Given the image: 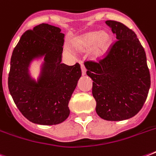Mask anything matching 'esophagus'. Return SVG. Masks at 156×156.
<instances>
[{
    "label": "esophagus",
    "mask_w": 156,
    "mask_h": 156,
    "mask_svg": "<svg viewBox=\"0 0 156 156\" xmlns=\"http://www.w3.org/2000/svg\"><path fill=\"white\" fill-rule=\"evenodd\" d=\"M81 69H82V73H83V75H85L86 72H87V69L85 68V66L83 64H81Z\"/></svg>",
    "instance_id": "34e87169"
}]
</instances>
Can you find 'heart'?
I'll return each instance as SVG.
<instances>
[{
	"mask_svg": "<svg viewBox=\"0 0 156 156\" xmlns=\"http://www.w3.org/2000/svg\"><path fill=\"white\" fill-rule=\"evenodd\" d=\"M112 44L111 35L106 32L91 31L78 37L73 42V47L78 51H87L92 48V56L100 59L107 53Z\"/></svg>",
	"mask_w": 156,
	"mask_h": 156,
	"instance_id": "obj_1",
	"label": "heart"
}]
</instances>
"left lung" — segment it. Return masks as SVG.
I'll return each mask as SVG.
<instances>
[{
  "mask_svg": "<svg viewBox=\"0 0 156 156\" xmlns=\"http://www.w3.org/2000/svg\"><path fill=\"white\" fill-rule=\"evenodd\" d=\"M116 36L104 58L85 61L93 80L96 112L104 120L123 121L143 108L151 87L144 48L133 30L116 21L105 22Z\"/></svg>",
  "mask_w": 156,
  "mask_h": 156,
  "instance_id": "8db88e82",
  "label": "left lung"
}]
</instances>
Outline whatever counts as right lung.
Wrapping results in <instances>:
<instances>
[{
    "instance_id": "1",
    "label": "right lung",
    "mask_w": 156,
    "mask_h": 156,
    "mask_svg": "<svg viewBox=\"0 0 156 156\" xmlns=\"http://www.w3.org/2000/svg\"><path fill=\"white\" fill-rule=\"evenodd\" d=\"M64 38L60 28L42 23L25 31L12 53L9 90L21 113L33 123L56 125L69 115V102L82 70L78 63H61ZM42 55L45 64L35 82L28 67L32 59Z\"/></svg>"
}]
</instances>
